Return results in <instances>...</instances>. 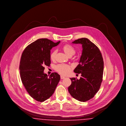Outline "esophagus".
<instances>
[{
	"instance_id": "1",
	"label": "esophagus",
	"mask_w": 126,
	"mask_h": 126,
	"mask_svg": "<svg viewBox=\"0 0 126 126\" xmlns=\"http://www.w3.org/2000/svg\"><path fill=\"white\" fill-rule=\"evenodd\" d=\"M65 78V77H63V76H60V78H61V79H64Z\"/></svg>"
}]
</instances>
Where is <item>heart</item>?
Segmentation results:
<instances>
[{
	"instance_id": "b5f03b06",
	"label": "heart",
	"mask_w": 126,
	"mask_h": 126,
	"mask_svg": "<svg viewBox=\"0 0 126 126\" xmlns=\"http://www.w3.org/2000/svg\"><path fill=\"white\" fill-rule=\"evenodd\" d=\"M62 49L68 57H72L76 53V50L71 45L66 44L64 45L62 47ZM57 54V51L54 50L50 54V59L51 60H55ZM71 69V67L67 65L59 64L55 67V70L60 74L63 75H67Z\"/></svg>"
}]
</instances>
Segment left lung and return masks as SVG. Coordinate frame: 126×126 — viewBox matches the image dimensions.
I'll use <instances>...</instances> for the list:
<instances>
[{"instance_id": "8db88e82", "label": "left lung", "mask_w": 126, "mask_h": 126, "mask_svg": "<svg viewBox=\"0 0 126 126\" xmlns=\"http://www.w3.org/2000/svg\"><path fill=\"white\" fill-rule=\"evenodd\" d=\"M82 45L79 64L74 71L81 74L79 79L71 78V84L68 90L70 95L80 102L93 98L99 90L102 81L104 63L101 52L96 45L85 38L72 42Z\"/></svg>"}]
</instances>
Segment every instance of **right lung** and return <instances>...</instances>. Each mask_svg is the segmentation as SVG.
Returning a JSON list of instances; mask_svg holds the SVG:
<instances>
[{
	"mask_svg": "<svg viewBox=\"0 0 126 126\" xmlns=\"http://www.w3.org/2000/svg\"><path fill=\"white\" fill-rule=\"evenodd\" d=\"M60 43L40 39L27 46L22 54L19 66L21 80L30 96L37 101L44 102L52 96L60 80V76L56 72L49 77L44 73V66L50 64V49Z\"/></svg>",
	"mask_w": 126,
	"mask_h": 126,
	"instance_id": "1",
	"label": "right lung"
}]
</instances>
